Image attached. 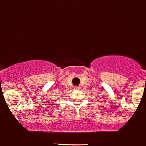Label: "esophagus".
Instances as JSON below:
<instances>
[{
  "mask_svg": "<svg viewBox=\"0 0 146 146\" xmlns=\"http://www.w3.org/2000/svg\"><path fill=\"white\" fill-rule=\"evenodd\" d=\"M79 88H80V87H79V86H75V87H74V89H75V90L79 89Z\"/></svg>",
  "mask_w": 146,
  "mask_h": 146,
  "instance_id": "esophagus-1",
  "label": "esophagus"
}]
</instances>
